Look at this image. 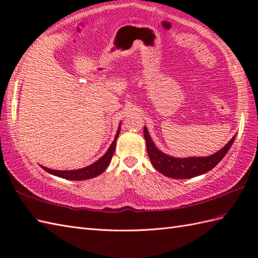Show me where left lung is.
Segmentation results:
<instances>
[{"mask_svg": "<svg viewBox=\"0 0 258 258\" xmlns=\"http://www.w3.org/2000/svg\"><path fill=\"white\" fill-rule=\"evenodd\" d=\"M144 137L146 141L149 159H151L155 169L167 177L175 179L194 178L211 170L223 159L235 140L234 135L223 148H221L219 152L211 155V156L176 158L164 154L155 146L146 127H144Z\"/></svg>", "mask_w": 258, "mask_h": 258, "instance_id": "left-lung-1", "label": "left lung"}]
</instances>
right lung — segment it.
I'll return each mask as SVG.
<instances>
[{
	"instance_id": "1",
	"label": "right lung",
	"mask_w": 258,
	"mask_h": 258,
	"mask_svg": "<svg viewBox=\"0 0 258 258\" xmlns=\"http://www.w3.org/2000/svg\"><path fill=\"white\" fill-rule=\"evenodd\" d=\"M119 131H121V125H118V130L116 132L115 139L112 142L111 146L109 147V149H107V152L99 160L95 161V163H93L92 165L85 167V168L77 169V170H53V169L46 168L44 166H40V167L53 176L60 177L63 179H69V180H85V179H91V178L97 177L101 175V173L107 168V166L110 164L113 154L115 152L116 140L118 137Z\"/></svg>"
}]
</instances>
